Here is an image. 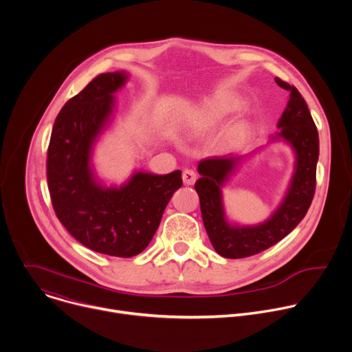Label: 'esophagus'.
<instances>
[{"label":"esophagus","instance_id":"1","mask_svg":"<svg viewBox=\"0 0 352 352\" xmlns=\"http://www.w3.org/2000/svg\"><path fill=\"white\" fill-rule=\"evenodd\" d=\"M182 181L185 185H192L196 181V173L192 170H185L182 173Z\"/></svg>","mask_w":352,"mask_h":352}]
</instances>
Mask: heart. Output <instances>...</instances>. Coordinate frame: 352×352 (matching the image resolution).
Returning a JSON list of instances; mask_svg holds the SVG:
<instances>
[{
  "label": "heart",
  "mask_w": 352,
  "mask_h": 352,
  "mask_svg": "<svg viewBox=\"0 0 352 352\" xmlns=\"http://www.w3.org/2000/svg\"><path fill=\"white\" fill-rule=\"evenodd\" d=\"M248 103L235 94H223L196 111L188 121V135L206 136L220 129L232 116L245 110ZM249 135V126L243 121L228 125L220 136L219 144L224 150L239 147Z\"/></svg>",
  "instance_id": "b5f03b06"
}]
</instances>
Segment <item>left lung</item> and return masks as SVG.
Here are the masks:
<instances>
[{"instance_id":"left-lung-1","label":"left lung","mask_w":352,"mask_h":352,"mask_svg":"<svg viewBox=\"0 0 352 352\" xmlns=\"http://www.w3.org/2000/svg\"><path fill=\"white\" fill-rule=\"evenodd\" d=\"M276 83L288 90L287 107L277 122L278 132L269 142H284L294 153V171L280 205L267 220L255 226L230 223L226 214L223 188L242 162L259 147L245 155H228L202 160L197 164L200 178L195 189L200 200L204 224L216 252L227 259L256 255L287 236L302 220L312 204L319 159V135L308 104L296 90L281 79Z\"/></svg>"}]
</instances>
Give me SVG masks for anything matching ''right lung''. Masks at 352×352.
Instances as JSON below:
<instances>
[{
  "label": "right lung",
  "instance_id": "obj_1",
  "mask_svg": "<svg viewBox=\"0 0 352 352\" xmlns=\"http://www.w3.org/2000/svg\"><path fill=\"white\" fill-rule=\"evenodd\" d=\"M125 71L102 74L65 103L56 118L47 152L53 208L68 232L98 254L131 258L152 241L166 206L181 188V171L166 175L133 171L107 186L93 166V150L114 120V94Z\"/></svg>",
  "mask_w": 352,
  "mask_h": 352
}]
</instances>
